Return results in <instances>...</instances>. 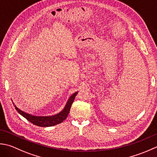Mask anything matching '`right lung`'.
Returning <instances> with one entry per match:
<instances>
[{
  "mask_svg": "<svg viewBox=\"0 0 157 157\" xmlns=\"http://www.w3.org/2000/svg\"><path fill=\"white\" fill-rule=\"evenodd\" d=\"M77 93L78 92L75 93V94L70 98L68 101L67 102L64 109H63L59 114L52 117L33 116V115L27 114L24 113V112L21 111V110L19 109L18 108L16 107L14 104L13 105L16 110H17L19 113H20L21 115H22L24 118H25L28 121H29L30 123L35 124V125H37L39 127H51V126L56 125L57 124L62 123L63 121L66 119L70 113V108H71L72 104L73 103V101H74V100L76 94H77Z\"/></svg>",
  "mask_w": 157,
  "mask_h": 157,
  "instance_id": "add662e5",
  "label": "right lung"
}]
</instances>
